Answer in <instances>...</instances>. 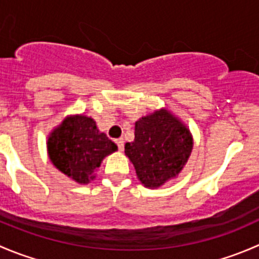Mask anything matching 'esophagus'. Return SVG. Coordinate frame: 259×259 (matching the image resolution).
Masks as SVG:
<instances>
[{"mask_svg":"<svg viewBox=\"0 0 259 259\" xmlns=\"http://www.w3.org/2000/svg\"><path fill=\"white\" fill-rule=\"evenodd\" d=\"M115 143H116V145H117V148H119V150L122 151V149H124V140H122L121 138H120V139L115 140Z\"/></svg>","mask_w":259,"mask_h":259,"instance_id":"34e87169","label":"esophagus"}]
</instances>
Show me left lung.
<instances>
[{
	"label": "left lung",
	"instance_id": "left-lung-1",
	"mask_svg": "<svg viewBox=\"0 0 259 259\" xmlns=\"http://www.w3.org/2000/svg\"><path fill=\"white\" fill-rule=\"evenodd\" d=\"M192 149L189 129L170 111L160 109L135 122V139L125 144V154L142 184L159 188L182 171Z\"/></svg>",
	"mask_w": 259,
	"mask_h": 259
}]
</instances>
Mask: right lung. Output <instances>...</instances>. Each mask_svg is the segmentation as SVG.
<instances>
[{
	"label": "right lung",
	"instance_id": "right-lung-1",
	"mask_svg": "<svg viewBox=\"0 0 259 259\" xmlns=\"http://www.w3.org/2000/svg\"><path fill=\"white\" fill-rule=\"evenodd\" d=\"M116 150V144L99 132L94 119L85 115L67 116L48 139L51 163L80 184L95 178L94 171L103 159Z\"/></svg>",
	"mask_w": 259,
	"mask_h": 259
}]
</instances>
